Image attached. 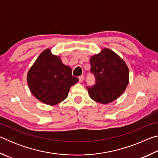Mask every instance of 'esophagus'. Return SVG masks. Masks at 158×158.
<instances>
[{
    "instance_id": "34e87169",
    "label": "esophagus",
    "mask_w": 158,
    "mask_h": 158,
    "mask_svg": "<svg viewBox=\"0 0 158 158\" xmlns=\"http://www.w3.org/2000/svg\"><path fill=\"white\" fill-rule=\"evenodd\" d=\"M84 75L80 76V77H79V83H82V82H83V81H84Z\"/></svg>"
}]
</instances>
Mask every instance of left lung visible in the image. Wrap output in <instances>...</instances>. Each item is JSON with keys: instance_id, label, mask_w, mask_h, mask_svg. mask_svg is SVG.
Wrapping results in <instances>:
<instances>
[{"instance_id": "obj_1", "label": "left lung", "mask_w": 158, "mask_h": 158, "mask_svg": "<svg viewBox=\"0 0 158 158\" xmlns=\"http://www.w3.org/2000/svg\"><path fill=\"white\" fill-rule=\"evenodd\" d=\"M90 73L95 78V85L87 87L91 99L105 105L119 98L129 82V69L124 60L105 48L90 57Z\"/></svg>"}]
</instances>
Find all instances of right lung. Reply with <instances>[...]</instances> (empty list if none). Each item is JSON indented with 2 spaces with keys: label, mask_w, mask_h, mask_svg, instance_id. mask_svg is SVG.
<instances>
[{
  "label": "right lung",
  "mask_w": 158,
  "mask_h": 158,
  "mask_svg": "<svg viewBox=\"0 0 158 158\" xmlns=\"http://www.w3.org/2000/svg\"><path fill=\"white\" fill-rule=\"evenodd\" d=\"M79 81L72 74V69L53 55L50 49L43 51L29 69L27 82L31 91L37 100L55 105L68 97L72 85Z\"/></svg>",
  "instance_id": "1"
}]
</instances>
